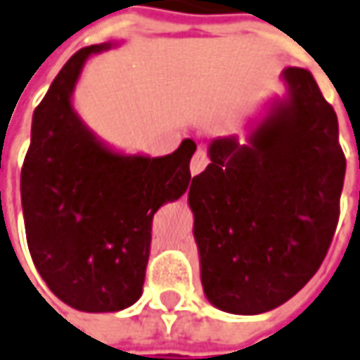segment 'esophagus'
Masks as SVG:
<instances>
[{"instance_id": "34e87169", "label": "esophagus", "mask_w": 360, "mask_h": 360, "mask_svg": "<svg viewBox=\"0 0 360 360\" xmlns=\"http://www.w3.org/2000/svg\"><path fill=\"white\" fill-rule=\"evenodd\" d=\"M209 165V158H207V153L205 151H200L197 149L195 151V155H193V160H191V175H199L200 171L205 169Z\"/></svg>"}]
</instances>
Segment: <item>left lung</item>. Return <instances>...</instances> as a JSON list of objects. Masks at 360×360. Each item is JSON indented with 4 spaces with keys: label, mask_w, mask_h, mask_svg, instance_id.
<instances>
[{
    "label": "left lung",
    "mask_w": 360,
    "mask_h": 360,
    "mask_svg": "<svg viewBox=\"0 0 360 360\" xmlns=\"http://www.w3.org/2000/svg\"><path fill=\"white\" fill-rule=\"evenodd\" d=\"M248 122L246 139L209 143L189 189L200 282L221 311L258 315L314 278L333 240L343 191L339 124L305 68Z\"/></svg>",
    "instance_id": "obj_1"
}]
</instances>
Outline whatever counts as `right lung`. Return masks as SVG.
Masks as SVG:
<instances>
[{
	"label": "right lung",
	"instance_id": "1",
	"mask_svg": "<svg viewBox=\"0 0 360 360\" xmlns=\"http://www.w3.org/2000/svg\"><path fill=\"white\" fill-rule=\"evenodd\" d=\"M80 49L33 112L21 169L27 244L35 268L60 302L86 314L138 302L146 280L153 214L189 189L195 141L169 155H128L110 148L78 116L72 92L92 55Z\"/></svg>",
	"mask_w": 360,
	"mask_h": 360
}]
</instances>
